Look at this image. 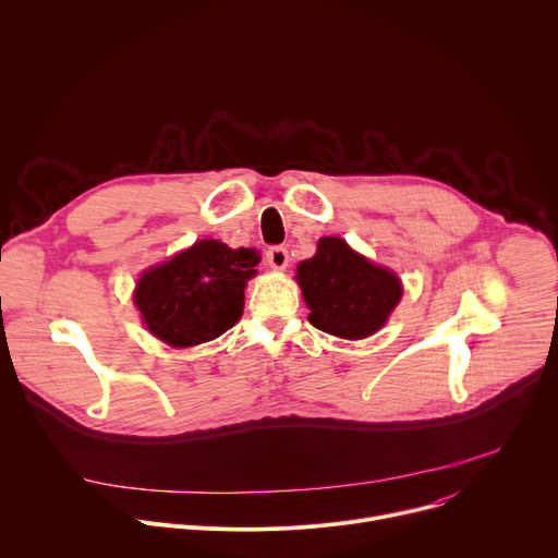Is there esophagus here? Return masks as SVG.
<instances>
[{"mask_svg": "<svg viewBox=\"0 0 558 558\" xmlns=\"http://www.w3.org/2000/svg\"><path fill=\"white\" fill-rule=\"evenodd\" d=\"M267 265L274 269H284L289 265V252L282 245H274L267 250Z\"/></svg>", "mask_w": 558, "mask_h": 558, "instance_id": "esophagus-1", "label": "esophagus"}]
</instances>
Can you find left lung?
Wrapping results in <instances>:
<instances>
[{"label": "left lung", "mask_w": 558, "mask_h": 558, "mask_svg": "<svg viewBox=\"0 0 558 558\" xmlns=\"http://www.w3.org/2000/svg\"><path fill=\"white\" fill-rule=\"evenodd\" d=\"M295 278L311 308L308 323L344 340L373 336L402 298L400 278L333 235L323 238L315 256L298 265Z\"/></svg>", "instance_id": "obj_1"}]
</instances>
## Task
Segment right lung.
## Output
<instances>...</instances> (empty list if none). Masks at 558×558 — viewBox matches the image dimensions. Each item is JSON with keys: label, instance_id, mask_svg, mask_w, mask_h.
Here are the masks:
<instances>
[{"label": "right lung", "instance_id": "obj_1", "mask_svg": "<svg viewBox=\"0 0 558 558\" xmlns=\"http://www.w3.org/2000/svg\"><path fill=\"white\" fill-rule=\"evenodd\" d=\"M260 256L201 241L172 260L147 269L134 302L147 329L170 347H196L231 329L245 306L247 280Z\"/></svg>", "mask_w": 558, "mask_h": 558}]
</instances>
